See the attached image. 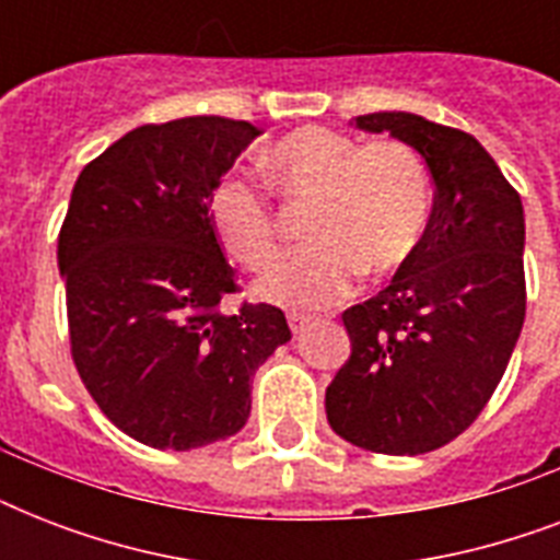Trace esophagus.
Wrapping results in <instances>:
<instances>
[{
	"instance_id": "1",
	"label": "esophagus",
	"mask_w": 560,
	"mask_h": 560,
	"mask_svg": "<svg viewBox=\"0 0 560 560\" xmlns=\"http://www.w3.org/2000/svg\"><path fill=\"white\" fill-rule=\"evenodd\" d=\"M288 323H290V331L293 334H302L311 325V316L305 314H288Z\"/></svg>"
}]
</instances>
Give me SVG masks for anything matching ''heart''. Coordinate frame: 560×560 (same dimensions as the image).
Returning <instances> with one entry per match:
<instances>
[{"label":"heart","instance_id":"1","mask_svg":"<svg viewBox=\"0 0 560 560\" xmlns=\"http://www.w3.org/2000/svg\"><path fill=\"white\" fill-rule=\"evenodd\" d=\"M272 188L311 202V249L267 272L255 293L288 307H323L351 293L360 272L392 276L424 244L430 179L424 162L398 139L360 144L328 127H299L264 151ZM211 232L246 270L281 253L279 220L267 191L241 177L220 179L206 197Z\"/></svg>","mask_w":560,"mask_h":560}]
</instances>
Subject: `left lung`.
Returning a JSON list of instances; mask_svg holds the SVG:
<instances>
[{
	"label": "left lung",
	"instance_id": "left-lung-1",
	"mask_svg": "<svg viewBox=\"0 0 560 560\" xmlns=\"http://www.w3.org/2000/svg\"><path fill=\"white\" fill-rule=\"evenodd\" d=\"M354 125L416 148L435 197L416 258L342 314L351 354L325 389V412L363 451L418 456L477 421L512 360L526 316L523 202L456 127L412 113H369Z\"/></svg>",
	"mask_w": 560,
	"mask_h": 560
}]
</instances>
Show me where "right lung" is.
Wrapping results in <instances>:
<instances>
[{
  "label": "right lung",
  "instance_id": "add662e5",
  "mask_svg": "<svg viewBox=\"0 0 560 560\" xmlns=\"http://www.w3.org/2000/svg\"><path fill=\"white\" fill-rule=\"evenodd\" d=\"M258 133L220 116L142 125L72 188L57 267L74 369L101 412L156 451L235 435L255 369L290 340L279 307L223 311L235 270L206 214L209 191Z\"/></svg>",
  "mask_w": 560,
  "mask_h": 560
}]
</instances>
